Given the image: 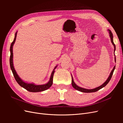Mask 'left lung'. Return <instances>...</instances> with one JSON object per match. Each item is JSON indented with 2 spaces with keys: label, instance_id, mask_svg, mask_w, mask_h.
Returning <instances> with one entry per match:
<instances>
[{
  "label": "left lung",
  "instance_id": "8db88e82",
  "mask_svg": "<svg viewBox=\"0 0 123 123\" xmlns=\"http://www.w3.org/2000/svg\"><path fill=\"white\" fill-rule=\"evenodd\" d=\"M108 31L109 32V35H110V39H111V43H112L113 44V45L114 46V51L115 50V44L114 43H113V34L112 32H111V31L110 30H108ZM115 62H116V58H115ZM115 68V66H114L113 67V69L112 70V71H111V72L110 74V75L109 76V77H108V79L106 80V81H105V83H104L103 84H102L101 86H100L97 87V88H95L94 89H85V88H81L79 86H78L77 85H76V84H75V83H74V81L73 80V77L72 76V85L73 87L76 90L79 91H80V92H85V93H91V92H96L98 91V90H100V89L103 88V87H104L105 86H106L107 85V84L109 82L110 80H111V77H112V76L113 75V73L114 72V70Z\"/></svg>",
  "mask_w": 123,
  "mask_h": 123
}]
</instances>
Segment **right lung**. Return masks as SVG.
Here are the masks:
<instances>
[{"instance_id":"obj_1","label":"right lung","mask_w":123,"mask_h":123,"mask_svg":"<svg viewBox=\"0 0 123 123\" xmlns=\"http://www.w3.org/2000/svg\"><path fill=\"white\" fill-rule=\"evenodd\" d=\"M17 32H16L15 34V38L14 39L13 42L11 44L10 49V53H11L10 58V65L11 69V70H12L15 79L17 83L19 84L21 87H23L24 88L26 89V90H28V91L31 92H41V91H43L47 90L48 89H49L51 86L52 85V84H53V78L54 73L55 72L54 70L56 68L57 66L55 67V68L53 69L52 72V73H51L49 81H48V82L46 84L36 85H35L34 84L28 83H25V81H24L19 77V76L18 75V74H17L15 70L14 66H13V45H14L15 42V40H16V36H17Z\"/></svg>"}]
</instances>
